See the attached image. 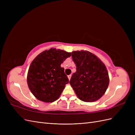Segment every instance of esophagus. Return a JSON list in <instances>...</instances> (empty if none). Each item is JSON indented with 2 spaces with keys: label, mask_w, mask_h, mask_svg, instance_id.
Segmentation results:
<instances>
[{
  "label": "esophagus",
  "mask_w": 135,
  "mask_h": 135,
  "mask_svg": "<svg viewBox=\"0 0 135 135\" xmlns=\"http://www.w3.org/2000/svg\"><path fill=\"white\" fill-rule=\"evenodd\" d=\"M71 75L70 74V75H68V79H69V80H70V78H71Z\"/></svg>",
  "instance_id": "obj_1"
}]
</instances>
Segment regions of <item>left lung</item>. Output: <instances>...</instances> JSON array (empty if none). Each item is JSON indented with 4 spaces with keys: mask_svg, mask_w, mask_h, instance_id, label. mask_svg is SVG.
<instances>
[{
    "mask_svg": "<svg viewBox=\"0 0 135 135\" xmlns=\"http://www.w3.org/2000/svg\"><path fill=\"white\" fill-rule=\"evenodd\" d=\"M76 65L70 84L79 99L94 102L103 96L108 87L109 78L104 64L92 53L87 51L72 52Z\"/></svg>",
    "mask_w": 135,
    "mask_h": 135,
    "instance_id": "left-lung-1",
    "label": "left lung"
}]
</instances>
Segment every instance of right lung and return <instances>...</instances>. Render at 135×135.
<instances>
[{
    "instance_id": "add662e5",
    "label": "right lung",
    "mask_w": 135,
    "mask_h": 135,
    "mask_svg": "<svg viewBox=\"0 0 135 135\" xmlns=\"http://www.w3.org/2000/svg\"><path fill=\"white\" fill-rule=\"evenodd\" d=\"M71 55V52L52 48L40 53L32 61L27 82L38 100L52 103L59 99L65 85L69 82L61 64Z\"/></svg>"
}]
</instances>
